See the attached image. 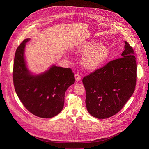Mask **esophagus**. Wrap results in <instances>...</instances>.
Segmentation results:
<instances>
[{"mask_svg": "<svg viewBox=\"0 0 149 149\" xmlns=\"http://www.w3.org/2000/svg\"><path fill=\"white\" fill-rule=\"evenodd\" d=\"M75 78L76 81H79L81 79V75L78 73H77V74H75Z\"/></svg>", "mask_w": 149, "mask_h": 149, "instance_id": "34e87169", "label": "esophagus"}]
</instances>
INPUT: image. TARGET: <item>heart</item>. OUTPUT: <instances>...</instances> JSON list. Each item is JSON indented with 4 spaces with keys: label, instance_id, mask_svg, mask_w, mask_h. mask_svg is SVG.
<instances>
[{
    "label": "heart",
    "instance_id": "heart-1",
    "mask_svg": "<svg viewBox=\"0 0 149 149\" xmlns=\"http://www.w3.org/2000/svg\"><path fill=\"white\" fill-rule=\"evenodd\" d=\"M83 51L88 52L82 58V63L88 70H95L103 64L110 55V49L104 45L90 42L85 46Z\"/></svg>",
    "mask_w": 149,
    "mask_h": 149
}]
</instances>
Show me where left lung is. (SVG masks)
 <instances>
[{"label":"left lung","instance_id":"1","mask_svg":"<svg viewBox=\"0 0 149 149\" xmlns=\"http://www.w3.org/2000/svg\"><path fill=\"white\" fill-rule=\"evenodd\" d=\"M122 58L84 77L86 107L92 116L107 119L118 113L133 93L137 81L134 50L125 41Z\"/></svg>","mask_w":149,"mask_h":149}]
</instances>
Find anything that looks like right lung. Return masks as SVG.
Returning a JSON list of instances; mask_svg holds the SVG:
<instances>
[{
    "instance_id": "obj_1",
    "label": "right lung",
    "mask_w": 149,
    "mask_h": 149,
    "mask_svg": "<svg viewBox=\"0 0 149 149\" xmlns=\"http://www.w3.org/2000/svg\"><path fill=\"white\" fill-rule=\"evenodd\" d=\"M26 38L17 47L14 60L13 80L16 92L24 107L42 118L57 115L63 109L65 93L75 82L71 68L53 65L48 71L33 75L26 67L24 52Z\"/></svg>"
}]
</instances>
